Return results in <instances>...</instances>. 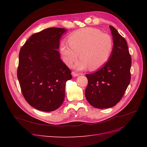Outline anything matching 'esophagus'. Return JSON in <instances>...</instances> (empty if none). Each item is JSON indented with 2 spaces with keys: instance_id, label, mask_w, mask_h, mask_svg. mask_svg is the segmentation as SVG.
<instances>
[{
  "instance_id": "obj_1",
  "label": "esophagus",
  "mask_w": 147,
  "mask_h": 147,
  "mask_svg": "<svg viewBox=\"0 0 147 147\" xmlns=\"http://www.w3.org/2000/svg\"><path fill=\"white\" fill-rule=\"evenodd\" d=\"M72 76L74 77H78V76H79V75H80L79 74L75 72H72Z\"/></svg>"
}]
</instances>
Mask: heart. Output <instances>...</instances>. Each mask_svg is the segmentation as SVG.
Segmentation results:
<instances>
[{"mask_svg":"<svg viewBox=\"0 0 147 147\" xmlns=\"http://www.w3.org/2000/svg\"><path fill=\"white\" fill-rule=\"evenodd\" d=\"M67 44L63 42L60 44L59 51L64 63L70 66L80 57L74 67L84 70L90 67L96 70L104 65L112 55L113 42L110 35L102 33L94 28H88L75 31L67 38Z\"/></svg>","mask_w":147,"mask_h":147,"instance_id":"obj_1","label":"heart"}]
</instances>
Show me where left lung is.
I'll return each instance as SVG.
<instances>
[{
    "mask_svg": "<svg viewBox=\"0 0 147 147\" xmlns=\"http://www.w3.org/2000/svg\"><path fill=\"white\" fill-rule=\"evenodd\" d=\"M113 48L109 60L96 72L86 74V100L97 109L115 106L123 97L131 81V57L127 42L117 30L110 26Z\"/></svg>",
    "mask_w": 147,
    "mask_h": 147,
    "instance_id": "1",
    "label": "left lung"
}]
</instances>
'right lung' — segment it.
<instances>
[{"label": "right lung", "instance_id": "right-lung-1", "mask_svg": "<svg viewBox=\"0 0 147 147\" xmlns=\"http://www.w3.org/2000/svg\"><path fill=\"white\" fill-rule=\"evenodd\" d=\"M67 29L50 28L31 35L21 47L17 76L26 100L43 112L58 109L65 97V83L71 71L58 51Z\"/></svg>", "mask_w": 147, "mask_h": 147}]
</instances>
